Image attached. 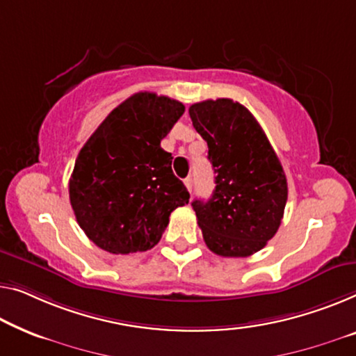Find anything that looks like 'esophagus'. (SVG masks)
<instances>
[{
    "label": "esophagus",
    "mask_w": 356,
    "mask_h": 356,
    "mask_svg": "<svg viewBox=\"0 0 356 356\" xmlns=\"http://www.w3.org/2000/svg\"><path fill=\"white\" fill-rule=\"evenodd\" d=\"M184 184H185V187H187L188 192L192 193V188H193V180H192V177H187V179H184Z\"/></svg>",
    "instance_id": "34e87169"
}]
</instances>
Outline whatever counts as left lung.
Wrapping results in <instances>:
<instances>
[{"label": "left lung", "mask_w": 356, "mask_h": 356, "mask_svg": "<svg viewBox=\"0 0 356 356\" xmlns=\"http://www.w3.org/2000/svg\"><path fill=\"white\" fill-rule=\"evenodd\" d=\"M196 132L208 142L216 188L192 206L206 246L222 257H248L277 233L288 182L277 153L251 111L232 99L188 108Z\"/></svg>", "instance_id": "1"}]
</instances>
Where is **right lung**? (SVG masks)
Returning <instances> with one entry per match:
<instances>
[{"instance_id": "add662e5", "label": "right lung", "mask_w": 356, "mask_h": 356, "mask_svg": "<svg viewBox=\"0 0 356 356\" xmlns=\"http://www.w3.org/2000/svg\"><path fill=\"white\" fill-rule=\"evenodd\" d=\"M179 100L137 92L105 118L78 153L68 192L78 225L111 254L142 252L161 240L190 193L161 140L184 115Z\"/></svg>"}]
</instances>
